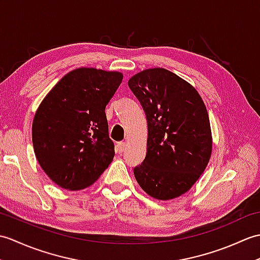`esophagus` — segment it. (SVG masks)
Listing matches in <instances>:
<instances>
[{
  "label": "esophagus",
  "mask_w": 260,
  "mask_h": 260,
  "mask_svg": "<svg viewBox=\"0 0 260 260\" xmlns=\"http://www.w3.org/2000/svg\"><path fill=\"white\" fill-rule=\"evenodd\" d=\"M126 147H127V144H126L125 142L118 143V144H117V152L118 153H123L126 150Z\"/></svg>",
  "instance_id": "1"
}]
</instances>
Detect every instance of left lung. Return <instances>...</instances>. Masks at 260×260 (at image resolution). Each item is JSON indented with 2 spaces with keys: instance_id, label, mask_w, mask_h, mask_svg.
<instances>
[{
  "instance_id": "left-lung-1",
  "label": "left lung",
  "mask_w": 260,
  "mask_h": 260,
  "mask_svg": "<svg viewBox=\"0 0 260 260\" xmlns=\"http://www.w3.org/2000/svg\"><path fill=\"white\" fill-rule=\"evenodd\" d=\"M147 118L146 157L134 169L148 196L168 201L189 191L212 153L209 115L200 93L164 68L140 71L128 80Z\"/></svg>"
}]
</instances>
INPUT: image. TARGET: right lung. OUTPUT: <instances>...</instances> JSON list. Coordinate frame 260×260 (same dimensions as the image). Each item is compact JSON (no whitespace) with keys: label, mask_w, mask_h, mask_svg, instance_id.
Masks as SVG:
<instances>
[{"label":"right lung","mask_w":260,"mask_h":260,"mask_svg":"<svg viewBox=\"0 0 260 260\" xmlns=\"http://www.w3.org/2000/svg\"><path fill=\"white\" fill-rule=\"evenodd\" d=\"M120 71L81 67L69 71L39 105L32 121L36 157L58 186L95 183L115 151L105 108L123 80Z\"/></svg>","instance_id":"obj_1"}]
</instances>
